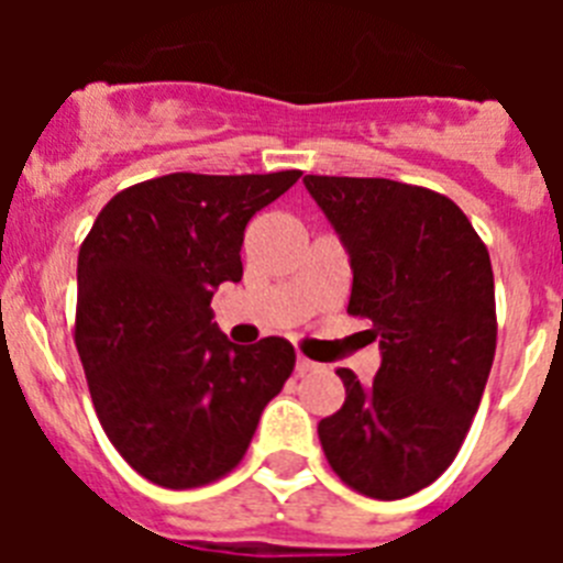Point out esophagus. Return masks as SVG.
<instances>
[{
  "label": "esophagus",
  "mask_w": 563,
  "mask_h": 563,
  "mask_svg": "<svg viewBox=\"0 0 563 563\" xmlns=\"http://www.w3.org/2000/svg\"><path fill=\"white\" fill-rule=\"evenodd\" d=\"M316 369H318L316 361H310V357H305V355H298V361H296L298 375H307V372H316Z\"/></svg>",
  "instance_id": "esophagus-1"
}]
</instances>
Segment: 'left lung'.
Segmentation results:
<instances>
[{
	"label": "left lung",
	"instance_id": "1",
	"mask_svg": "<svg viewBox=\"0 0 563 563\" xmlns=\"http://www.w3.org/2000/svg\"><path fill=\"white\" fill-rule=\"evenodd\" d=\"M307 191L352 262L346 312L369 318L383 361L366 386L338 369L346 400L318 422L343 485L372 499L429 487L460 454L496 355L485 242L445 194L383 177L307 174Z\"/></svg>",
	"mask_w": 563,
	"mask_h": 563
}]
</instances>
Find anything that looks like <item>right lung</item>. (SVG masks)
I'll return each instance as SVG.
<instances>
[{"label":"right lung","mask_w":563,"mask_h":563,"mask_svg":"<svg viewBox=\"0 0 563 563\" xmlns=\"http://www.w3.org/2000/svg\"><path fill=\"white\" fill-rule=\"evenodd\" d=\"M301 177L177 172L123 188L78 251L76 346L118 454L161 487L231 474L296 366L285 338L228 341L213 290L242 278L256 211Z\"/></svg>","instance_id":"right-lung-1"}]
</instances>
